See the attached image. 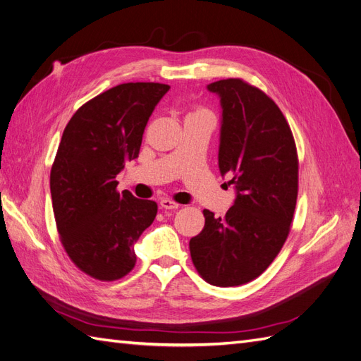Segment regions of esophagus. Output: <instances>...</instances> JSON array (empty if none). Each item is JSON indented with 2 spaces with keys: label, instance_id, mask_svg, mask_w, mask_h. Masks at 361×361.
Wrapping results in <instances>:
<instances>
[{
  "label": "esophagus",
  "instance_id": "34e87169",
  "mask_svg": "<svg viewBox=\"0 0 361 361\" xmlns=\"http://www.w3.org/2000/svg\"><path fill=\"white\" fill-rule=\"evenodd\" d=\"M159 204H161L162 209H178V207L180 206L178 202H174L173 199H169V197L162 199V200L159 202Z\"/></svg>",
  "mask_w": 361,
  "mask_h": 361
}]
</instances>
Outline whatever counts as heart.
<instances>
[{
	"label": "heart",
	"instance_id": "heart-1",
	"mask_svg": "<svg viewBox=\"0 0 361 361\" xmlns=\"http://www.w3.org/2000/svg\"><path fill=\"white\" fill-rule=\"evenodd\" d=\"M202 113H209V111L204 110V108H202V106H197V108H194V110H192L188 116H192V114H202Z\"/></svg>",
	"mask_w": 361,
	"mask_h": 361
}]
</instances>
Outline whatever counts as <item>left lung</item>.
Segmentation results:
<instances>
[{
    "instance_id": "1",
    "label": "left lung",
    "mask_w": 361,
    "mask_h": 361,
    "mask_svg": "<svg viewBox=\"0 0 361 361\" xmlns=\"http://www.w3.org/2000/svg\"><path fill=\"white\" fill-rule=\"evenodd\" d=\"M221 99L218 167L236 188L221 218L204 209L203 231L191 238L192 264L214 286H239L257 279L290 232L298 197V154L277 104L241 78L207 85Z\"/></svg>"
}]
</instances>
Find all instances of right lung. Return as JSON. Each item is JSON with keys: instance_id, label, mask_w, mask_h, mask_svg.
Instances as JSON below:
<instances>
[{"instance_id": "add662e5", "label": "right lung", "mask_w": 361, "mask_h": 361, "mask_svg": "<svg viewBox=\"0 0 361 361\" xmlns=\"http://www.w3.org/2000/svg\"><path fill=\"white\" fill-rule=\"evenodd\" d=\"M169 89L118 84L80 106L64 128L49 178L54 216L68 256L96 280L133 271L134 244L157 216V202L120 194L116 176L138 158L147 120Z\"/></svg>"}]
</instances>
